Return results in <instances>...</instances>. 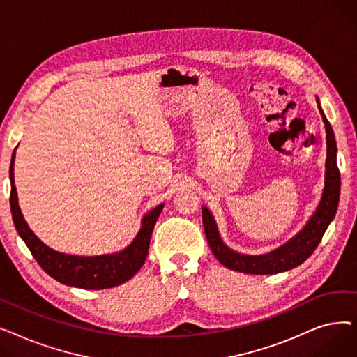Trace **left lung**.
I'll return each mask as SVG.
<instances>
[{
  "instance_id": "8db88e82",
  "label": "left lung",
  "mask_w": 357,
  "mask_h": 357,
  "mask_svg": "<svg viewBox=\"0 0 357 357\" xmlns=\"http://www.w3.org/2000/svg\"><path fill=\"white\" fill-rule=\"evenodd\" d=\"M318 108H320L323 121L327 131V160H326V186L320 205L311 217L307 226L301 233H298L287 245L279 248L269 255L248 256L230 250L220 238L215 221L207 208H202V222L205 237L208 240L211 252L221 265L231 271L252 273V275H272L284 271H289L299 266L305 261L312 252L320 245V241L328 227V224L335 215L340 199V171L337 166V146L330 121L324 116L317 98Z\"/></svg>"
}]
</instances>
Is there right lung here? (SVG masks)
<instances>
[{
  "mask_svg": "<svg viewBox=\"0 0 357 357\" xmlns=\"http://www.w3.org/2000/svg\"><path fill=\"white\" fill-rule=\"evenodd\" d=\"M14 155L10 166V181H11V194L10 205L11 215L17 233L24 240L29 250L36 259L40 268L49 273L53 279L69 287H77L84 289H105L124 284L133 276L144 264L150 237L158 217L163 208V204L158 205L155 210L150 211L144 218L142 229L131 245L117 255L108 256H96V257H82L70 256L49 249L46 245L34 236L29 229L27 222L23 218V214L18 207L17 191L14 185Z\"/></svg>",
  "mask_w": 357,
  "mask_h": 357,
  "instance_id": "add662e5",
  "label": "right lung"
}]
</instances>
